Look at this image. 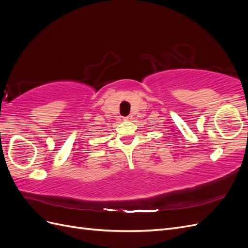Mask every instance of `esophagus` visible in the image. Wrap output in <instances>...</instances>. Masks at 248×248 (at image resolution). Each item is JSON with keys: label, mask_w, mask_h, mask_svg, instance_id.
<instances>
[{"label": "esophagus", "mask_w": 248, "mask_h": 248, "mask_svg": "<svg viewBox=\"0 0 248 248\" xmlns=\"http://www.w3.org/2000/svg\"><path fill=\"white\" fill-rule=\"evenodd\" d=\"M124 119H125V120H129V119H131V116H127V117H125Z\"/></svg>", "instance_id": "obj_1"}]
</instances>
